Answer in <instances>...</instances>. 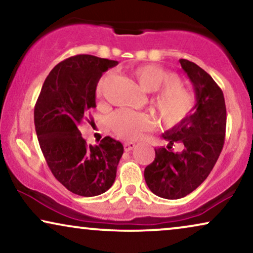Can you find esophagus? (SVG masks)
<instances>
[{
    "label": "esophagus",
    "instance_id": "esophagus-1",
    "mask_svg": "<svg viewBox=\"0 0 253 253\" xmlns=\"http://www.w3.org/2000/svg\"><path fill=\"white\" fill-rule=\"evenodd\" d=\"M124 146V150L126 151V152H130V151H132L134 147H136V144H134L133 142H126L123 144Z\"/></svg>",
    "mask_w": 253,
    "mask_h": 253
}]
</instances>
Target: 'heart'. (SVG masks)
<instances>
[{
  "label": "heart",
  "mask_w": 253,
  "mask_h": 253,
  "mask_svg": "<svg viewBox=\"0 0 253 253\" xmlns=\"http://www.w3.org/2000/svg\"><path fill=\"white\" fill-rule=\"evenodd\" d=\"M132 77L146 91H154L152 98L159 119L167 126H174L188 116L195 104L194 95L170 72L156 65H142L132 71ZM111 73H106L97 81L95 94L101 97L106 91ZM156 121L146 113L121 109L109 119V126L119 138L133 140L145 131L153 129Z\"/></svg>",
  "instance_id": "b5f03b06"
}]
</instances>
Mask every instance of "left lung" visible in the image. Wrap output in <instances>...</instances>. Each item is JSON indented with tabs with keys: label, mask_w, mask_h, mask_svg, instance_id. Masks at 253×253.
<instances>
[{
	"label": "left lung",
	"mask_w": 253,
	"mask_h": 253,
	"mask_svg": "<svg viewBox=\"0 0 253 253\" xmlns=\"http://www.w3.org/2000/svg\"><path fill=\"white\" fill-rule=\"evenodd\" d=\"M195 91L196 103L185 120L163 133L167 149H155L156 158L144 170L153 194L176 200L188 195L207 179L224 145L227 109L223 91L211 75L194 62L180 59ZM182 144L180 153L170 150Z\"/></svg>",
	"instance_id": "left-lung-1"
}]
</instances>
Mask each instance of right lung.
Listing matches in <instances>:
<instances>
[{
    "label": "right lung",
    "instance_id": "1",
    "mask_svg": "<svg viewBox=\"0 0 253 253\" xmlns=\"http://www.w3.org/2000/svg\"><path fill=\"white\" fill-rule=\"evenodd\" d=\"M115 60L78 54L59 62L45 79L35 106V127L42 152L54 178L80 196L107 192L116 178L123 145L107 136L87 145L80 132L96 107L95 88Z\"/></svg>",
    "mask_w": 253,
    "mask_h": 253
}]
</instances>
